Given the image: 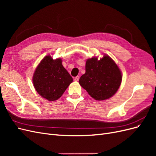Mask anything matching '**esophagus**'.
<instances>
[{
	"instance_id": "esophagus-1",
	"label": "esophagus",
	"mask_w": 156,
	"mask_h": 156,
	"mask_svg": "<svg viewBox=\"0 0 156 156\" xmlns=\"http://www.w3.org/2000/svg\"><path fill=\"white\" fill-rule=\"evenodd\" d=\"M79 79V76H77V77H75L74 78V80H75V81H78Z\"/></svg>"
}]
</instances>
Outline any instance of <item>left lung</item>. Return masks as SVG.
<instances>
[{"instance_id":"1","label":"left lung","mask_w":156,"mask_h":156,"mask_svg":"<svg viewBox=\"0 0 156 156\" xmlns=\"http://www.w3.org/2000/svg\"><path fill=\"white\" fill-rule=\"evenodd\" d=\"M86 72L79 83L88 94L96 100H105L112 97L119 88L122 81L121 72L108 56L98 60L93 57L86 62Z\"/></svg>"}]
</instances>
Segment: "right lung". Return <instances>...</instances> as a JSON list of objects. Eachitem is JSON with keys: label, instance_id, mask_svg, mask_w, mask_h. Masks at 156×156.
Wrapping results in <instances>:
<instances>
[{"label": "right lung", "instance_id": "1", "mask_svg": "<svg viewBox=\"0 0 156 156\" xmlns=\"http://www.w3.org/2000/svg\"><path fill=\"white\" fill-rule=\"evenodd\" d=\"M32 81L41 96L49 101H55L62 95L73 78L64 68L62 60H53L48 55L37 66Z\"/></svg>", "mask_w": 156, "mask_h": 156}]
</instances>
